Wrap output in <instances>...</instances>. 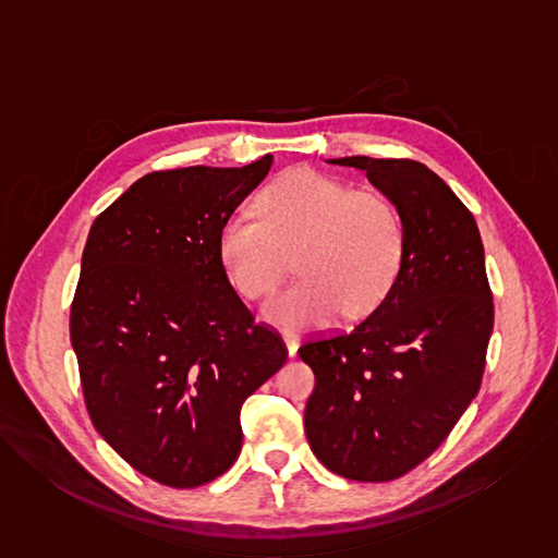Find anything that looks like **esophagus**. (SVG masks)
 <instances>
[{
  "label": "esophagus",
  "mask_w": 558,
  "mask_h": 558,
  "mask_svg": "<svg viewBox=\"0 0 558 558\" xmlns=\"http://www.w3.org/2000/svg\"><path fill=\"white\" fill-rule=\"evenodd\" d=\"M282 342H284V347H287V353H289V357H295V353H298V347H300L298 338H295V336H289V333H284V336H282Z\"/></svg>",
  "instance_id": "34e87169"
}]
</instances>
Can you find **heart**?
I'll list each match as a JSON object with an SVG mask.
<instances>
[{"label": "heart", "instance_id": "obj_1", "mask_svg": "<svg viewBox=\"0 0 558 558\" xmlns=\"http://www.w3.org/2000/svg\"><path fill=\"white\" fill-rule=\"evenodd\" d=\"M260 220L231 214L218 231V258L235 291L267 298L295 252L302 276L263 308L287 331L320 329L347 308L371 311L388 291L402 258V225L392 205L317 170L284 172L258 196Z\"/></svg>", "mask_w": 558, "mask_h": 558}]
</instances>
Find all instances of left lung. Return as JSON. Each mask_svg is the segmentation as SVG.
Masks as SVG:
<instances>
[{
    "label": "left lung",
    "mask_w": 558,
    "mask_h": 558,
    "mask_svg": "<svg viewBox=\"0 0 558 558\" xmlns=\"http://www.w3.org/2000/svg\"><path fill=\"white\" fill-rule=\"evenodd\" d=\"M400 216V269L351 331L311 340L304 430L313 454L353 482H390L433 454L480 390L493 295L480 229L454 192L409 158L344 156Z\"/></svg>",
    "instance_id": "1"
}]
</instances>
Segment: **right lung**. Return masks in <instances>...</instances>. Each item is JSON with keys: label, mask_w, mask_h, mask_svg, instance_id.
<instances>
[{"label": "right lung", "mask_w": 558, "mask_h": 558, "mask_svg": "<svg viewBox=\"0 0 558 558\" xmlns=\"http://www.w3.org/2000/svg\"><path fill=\"white\" fill-rule=\"evenodd\" d=\"M271 163L145 174L90 227L70 311L86 407L158 484L196 488L229 470L245 400L287 360L218 258L222 222Z\"/></svg>", "instance_id": "1"}]
</instances>
